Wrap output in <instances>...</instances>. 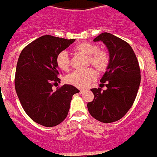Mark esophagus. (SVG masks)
Instances as JSON below:
<instances>
[{"mask_svg": "<svg viewBox=\"0 0 157 157\" xmlns=\"http://www.w3.org/2000/svg\"><path fill=\"white\" fill-rule=\"evenodd\" d=\"M85 91H86V89H80V93H85Z\"/></svg>", "mask_w": 157, "mask_h": 157, "instance_id": "1", "label": "esophagus"}]
</instances>
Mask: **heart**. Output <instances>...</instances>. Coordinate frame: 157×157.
<instances>
[{
  "instance_id": "1",
  "label": "heart",
  "mask_w": 157,
  "mask_h": 157,
  "mask_svg": "<svg viewBox=\"0 0 157 157\" xmlns=\"http://www.w3.org/2000/svg\"><path fill=\"white\" fill-rule=\"evenodd\" d=\"M75 51L89 56V60L91 64H93L99 70H104L109 64V56L104 51L98 50V47L95 44L88 42H83L75 47ZM56 64L61 70H67L69 67L70 61L68 52L67 51H61L56 56ZM97 78V72L93 68H86L83 70H76L71 72L66 77V81L68 84L78 87L85 88L95 79Z\"/></svg>"
}]
</instances>
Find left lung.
I'll list each match as a JSON object with an SVG mask.
<instances>
[{
	"label": "left lung",
	"instance_id": "left-lung-1",
	"mask_svg": "<svg viewBox=\"0 0 157 157\" xmlns=\"http://www.w3.org/2000/svg\"><path fill=\"white\" fill-rule=\"evenodd\" d=\"M93 41H102L109 51V64L101 79L107 82V89H91L94 99L87 106L95 119L112 123L121 119L133 105L140 84L139 63L131 46L113 34L103 33Z\"/></svg>",
	"mask_w": 157,
	"mask_h": 157
}]
</instances>
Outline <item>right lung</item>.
<instances>
[{"label":"right lung","instance_id":"add662e5","mask_svg":"<svg viewBox=\"0 0 157 157\" xmlns=\"http://www.w3.org/2000/svg\"><path fill=\"white\" fill-rule=\"evenodd\" d=\"M75 41V39L45 35L31 42L20 54L17 64L15 89L27 115L36 123L53 127L66 118L72 96L80 91L60 83L56 56Z\"/></svg>","mask_w":157,"mask_h":157}]
</instances>
